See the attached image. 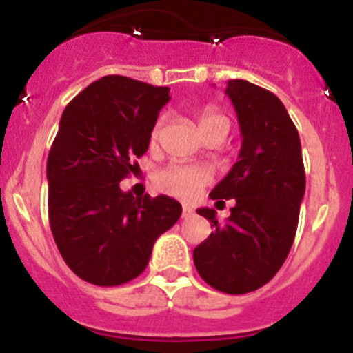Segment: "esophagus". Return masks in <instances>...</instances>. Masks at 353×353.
<instances>
[{
  "mask_svg": "<svg viewBox=\"0 0 353 353\" xmlns=\"http://www.w3.org/2000/svg\"><path fill=\"white\" fill-rule=\"evenodd\" d=\"M192 214H194V210H192L191 207H187V205H183V207H182V217H183V219H187V217H191Z\"/></svg>",
  "mask_w": 353,
  "mask_h": 353,
  "instance_id": "obj_1",
  "label": "esophagus"
}]
</instances>
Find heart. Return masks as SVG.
Instances as JSON below:
<instances>
[{"label": "heart", "mask_w": 353, "mask_h": 353, "mask_svg": "<svg viewBox=\"0 0 353 353\" xmlns=\"http://www.w3.org/2000/svg\"><path fill=\"white\" fill-rule=\"evenodd\" d=\"M199 129L201 132L208 134L212 130L224 129L228 132L230 130V121L228 118L221 113L215 105H205L198 114ZM166 123V117H161L155 120L150 130V146H157L159 139L162 136V129ZM212 174L210 171L205 168L192 166V164H183V162H171L162 170H159L154 176V183L159 191L166 192L170 196H176V198H192L196 192L203 185L210 182Z\"/></svg>", "instance_id": "1"}]
</instances>
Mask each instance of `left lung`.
I'll return each instance as SVG.
<instances>
[{"instance_id":"1","label":"left lung","mask_w":353,"mask_h":353,"mask_svg":"<svg viewBox=\"0 0 353 353\" xmlns=\"http://www.w3.org/2000/svg\"><path fill=\"white\" fill-rule=\"evenodd\" d=\"M242 132L239 161L214 187L212 199H235L219 224L214 208H198L214 233L192 252L207 285L230 295L261 288L285 263L305 191L301 138L283 102L244 79L228 81ZM224 203V201H223Z\"/></svg>"}]
</instances>
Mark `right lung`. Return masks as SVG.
<instances>
[{
  "mask_svg": "<svg viewBox=\"0 0 353 353\" xmlns=\"http://www.w3.org/2000/svg\"><path fill=\"white\" fill-rule=\"evenodd\" d=\"M170 88L105 76L68 102L48 157L49 224L61 258L83 281L118 286L148 265L159 235L182 214L170 196L120 189L148 150Z\"/></svg>",
  "mask_w": 353,
  "mask_h": 353,
  "instance_id": "1",
  "label": "right lung"
}]
</instances>
